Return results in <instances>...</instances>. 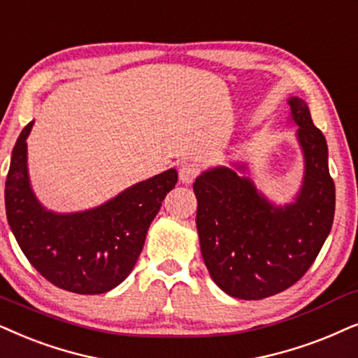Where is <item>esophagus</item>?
Wrapping results in <instances>:
<instances>
[{
  "label": "esophagus",
  "mask_w": 358,
  "mask_h": 358,
  "mask_svg": "<svg viewBox=\"0 0 358 358\" xmlns=\"http://www.w3.org/2000/svg\"><path fill=\"white\" fill-rule=\"evenodd\" d=\"M199 174V168L196 164H190V162H185V164L180 166L179 169V180L182 184H190L196 176Z\"/></svg>",
  "instance_id": "1"
}]
</instances>
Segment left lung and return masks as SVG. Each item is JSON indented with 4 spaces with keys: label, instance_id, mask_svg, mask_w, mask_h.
Listing matches in <instances>:
<instances>
[{
    "label": "left lung",
    "instance_id": "8db88e82",
    "mask_svg": "<svg viewBox=\"0 0 358 358\" xmlns=\"http://www.w3.org/2000/svg\"><path fill=\"white\" fill-rule=\"evenodd\" d=\"M287 123L298 127L303 179L289 202L276 203L247 176V161L202 171L194 182L197 235L208 275L238 299H263L303 278L331 234L336 187L327 141L309 106L289 96Z\"/></svg>",
    "mask_w": 358,
    "mask_h": 358
}]
</instances>
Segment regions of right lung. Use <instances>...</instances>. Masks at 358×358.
Masks as SVG:
<instances>
[{"mask_svg":"<svg viewBox=\"0 0 358 358\" xmlns=\"http://www.w3.org/2000/svg\"><path fill=\"white\" fill-rule=\"evenodd\" d=\"M26 124L15 148L4 187L6 219L32 266L45 280L77 294H101L127 280L138 262L148 229L178 182V171L129 185L100 206L54 212L32 189Z\"/></svg>","mask_w":358,"mask_h":358,"instance_id":"1","label":"right lung"}]
</instances>
